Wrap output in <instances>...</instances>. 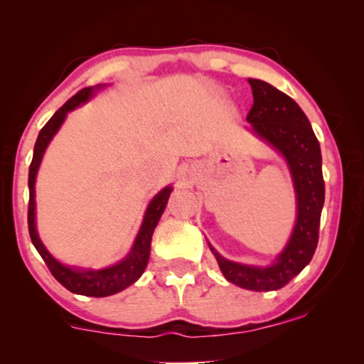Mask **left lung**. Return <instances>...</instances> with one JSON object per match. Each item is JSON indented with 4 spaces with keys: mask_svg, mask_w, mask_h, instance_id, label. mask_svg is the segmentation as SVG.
I'll list each match as a JSON object with an SVG mask.
<instances>
[{
    "mask_svg": "<svg viewBox=\"0 0 364 364\" xmlns=\"http://www.w3.org/2000/svg\"><path fill=\"white\" fill-rule=\"evenodd\" d=\"M253 106L247 121L262 141L285 157L296 193V223L287 247L270 267H252L223 258L210 243L223 277L233 285L253 291H272L285 287L308 263L318 245L325 181L321 151L310 121L285 92L260 79H248Z\"/></svg>",
    "mask_w": 364,
    "mask_h": 364,
    "instance_id": "left-lung-1",
    "label": "left lung"
}]
</instances>
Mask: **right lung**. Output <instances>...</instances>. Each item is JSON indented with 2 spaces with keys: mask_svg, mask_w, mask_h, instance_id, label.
Masks as SVG:
<instances>
[{
  "mask_svg": "<svg viewBox=\"0 0 364 364\" xmlns=\"http://www.w3.org/2000/svg\"><path fill=\"white\" fill-rule=\"evenodd\" d=\"M101 87V86H99ZM94 89L96 87H84L77 94L69 99L63 107H59L54 116L46 122V126L41 129L39 136L34 144V154L31 166H29V205H28V227H29V237H31L33 245L36 247L39 255L43 257L44 263H46L49 272L53 273V277L61 283L64 288H68L69 291L76 293V295H86V296H109L114 293L122 291L124 288L131 287L134 282L139 280V277L142 275L146 270L149 255H151V240L154 228L157 227L161 215L166 210L168 196H171L172 187L162 188L156 197L152 198L149 203L146 215H144V222L139 230L136 242H134L132 250L129 252V255L124 258L122 262L116 263V265L102 268V270H79V268H71L59 263L51 253L46 250V247L43 245V242L39 240L38 232H36V200H34V182H36V173L41 164V159L44 156V151L51 142L54 134L59 131L61 124L66 119L68 112H71L73 109H76L81 104L87 102L92 97Z\"/></svg>",
  "mask_w": 364,
  "mask_h": 364,
  "instance_id": "obj_1",
  "label": "right lung"
}]
</instances>
